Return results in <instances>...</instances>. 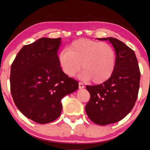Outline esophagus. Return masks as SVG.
<instances>
[{"instance_id":"34e87169","label":"esophagus","mask_w":150,"mask_h":150,"mask_svg":"<svg viewBox=\"0 0 150 150\" xmlns=\"http://www.w3.org/2000/svg\"><path fill=\"white\" fill-rule=\"evenodd\" d=\"M79 89H83V88L85 87V86H84V85L82 83H79Z\"/></svg>"}]
</instances>
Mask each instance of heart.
<instances>
[{
  "instance_id": "heart-1",
  "label": "heart",
  "mask_w": 150,
  "mask_h": 150,
  "mask_svg": "<svg viewBox=\"0 0 150 150\" xmlns=\"http://www.w3.org/2000/svg\"><path fill=\"white\" fill-rule=\"evenodd\" d=\"M59 63L63 72L72 77L83 67L81 77L100 84L109 79L116 64V53L107 43L80 39L59 54Z\"/></svg>"
}]
</instances>
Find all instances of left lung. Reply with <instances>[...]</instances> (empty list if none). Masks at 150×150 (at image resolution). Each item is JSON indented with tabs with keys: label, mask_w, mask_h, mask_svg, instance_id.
<instances>
[{
	"label": "left lung",
	"mask_w": 150,
	"mask_h": 150,
	"mask_svg": "<svg viewBox=\"0 0 150 150\" xmlns=\"http://www.w3.org/2000/svg\"><path fill=\"white\" fill-rule=\"evenodd\" d=\"M108 40L116 53L113 73L104 83L86 86L91 98L85 110L92 122L100 126L124 119L134 107L138 96L141 73L135 53L124 42L113 38Z\"/></svg>",
	"instance_id": "1"
}]
</instances>
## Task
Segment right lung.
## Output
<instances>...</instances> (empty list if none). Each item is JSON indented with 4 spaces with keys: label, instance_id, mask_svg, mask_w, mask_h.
Masks as SVG:
<instances>
[{
    "label": "right lung",
    "instance_id": "right-lung-1",
    "mask_svg": "<svg viewBox=\"0 0 150 150\" xmlns=\"http://www.w3.org/2000/svg\"><path fill=\"white\" fill-rule=\"evenodd\" d=\"M61 39L42 38L24 46L11 65L14 103L24 116L38 124L57 120L62 110L61 99L79 89V83L59 65Z\"/></svg>",
    "mask_w": 150,
    "mask_h": 150
}]
</instances>
